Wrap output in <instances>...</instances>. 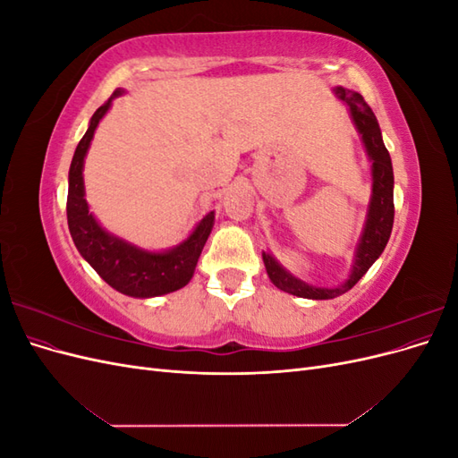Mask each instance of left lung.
<instances>
[{
	"label": "left lung",
	"mask_w": 458,
	"mask_h": 458,
	"mask_svg": "<svg viewBox=\"0 0 458 458\" xmlns=\"http://www.w3.org/2000/svg\"><path fill=\"white\" fill-rule=\"evenodd\" d=\"M335 95L340 101H344L350 108V116L355 123V130L361 135V141L365 145L367 157L370 160V174H372V195L369 202V210L365 217V225L361 239H359L353 254V266L350 276L338 286H315L306 281L298 279L290 271H286L279 261H276L269 252H263V263L271 283L284 290V293L308 298V300H330L348 293L350 288L357 284V281L370 269L374 261L380 258L384 248L390 241L392 227H394V168L392 158L387 152L382 131L378 126V120L374 116L370 106L357 91L345 89L336 86Z\"/></svg>",
	"instance_id": "1"
}]
</instances>
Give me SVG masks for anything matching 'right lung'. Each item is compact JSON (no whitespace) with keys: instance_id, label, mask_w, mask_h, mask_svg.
I'll return each mask as SVG.
<instances>
[{"instance_id":"obj_1","label":"right lung","mask_w":458,"mask_h":458,"mask_svg":"<svg viewBox=\"0 0 458 458\" xmlns=\"http://www.w3.org/2000/svg\"><path fill=\"white\" fill-rule=\"evenodd\" d=\"M123 93L126 91L118 88L103 106L95 110L86 135L76 147L71 172H68L66 217L78 252L106 284L131 298H155L175 293L192 279L202 248L212 233L216 216L214 212H208L183 242L162 252H150L123 241L103 229L95 219L86 200L81 172H84V160L97 126L108 113L113 99Z\"/></svg>"}]
</instances>
